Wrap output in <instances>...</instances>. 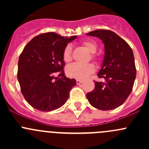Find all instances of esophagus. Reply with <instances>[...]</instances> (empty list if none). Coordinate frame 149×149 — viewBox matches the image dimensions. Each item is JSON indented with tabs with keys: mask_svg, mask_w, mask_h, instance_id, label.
<instances>
[{
	"mask_svg": "<svg viewBox=\"0 0 149 149\" xmlns=\"http://www.w3.org/2000/svg\"><path fill=\"white\" fill-rule=\"evenodd\" d=\"M82 83V81L80 80V79H76V84H80Z\"/></svg>",
	"mask_w": 149,
	"mask_h": 149,
	"instance_id": "1",
	"label": "esophagus"
}]
</instances>
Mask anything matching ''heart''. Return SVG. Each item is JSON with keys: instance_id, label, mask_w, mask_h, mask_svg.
<instances>
[{"instance_id": "heart-1", "label": "heart", "mask_w": 149, "mask_h": 149, "mask_svg": "<svg viewBox=\"0 0 149 149\" xmlns=\"http://www.w3.org/2000/svg\"><path fill=\"white\" fill-rule=\"evenodd\" d=\"M82 45L86 49L91 53V59L97 62L98 56L95 54L97 49V44L93 40H84ZM63 58L65 63H69L72 61V47L70 45H67L64 48L63 52ZM95 70V67L92 63L79 64L73 63L66 68V74L70 78L78 79H84L92 74Z\"/></svg>"}]
</instances>
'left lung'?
I'll return each instance as SVG.
<instances>
[{
  "mask_svg": "<svg viewBox=\"0 0 149 149\" xmlns=\"http://www.w3.org/2000/svg\"><path fill=\"white\" fill-rule=\"evenodd\" d=\"M86 35L97 37L104 45V57L97 76L104 79L94 82L86 94L89 103L102 110H111L125 102L131 93L136 76L134 55L129 45L114 31L97 29Z\"/></svg>",
  "mask_w": 149,
  "mask_h": 149,
  "instance_id": "8db88e82",
  "label": "left lung"
}]
</instances>
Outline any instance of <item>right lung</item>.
Segmentation results:
<instances>
[{
    "mask_svg": "<svg viewBox=\"0 0 149 149\" xmlns=\"http://www.w3.org/2000/svg\"><path fill=\"white\" fill-rule=\"evenodd\" d=\"M76 37L45 33L34 37L24 48L19 58L17 78L22 94L34 109L55 110L68 99L76 81L65 76L63 52Z\"/></svg>",
    "mask_w": 149,
    "mask_h": 149,
    "instance_id": "obj_1",
    "label": "right lung"
}]
</instances>
